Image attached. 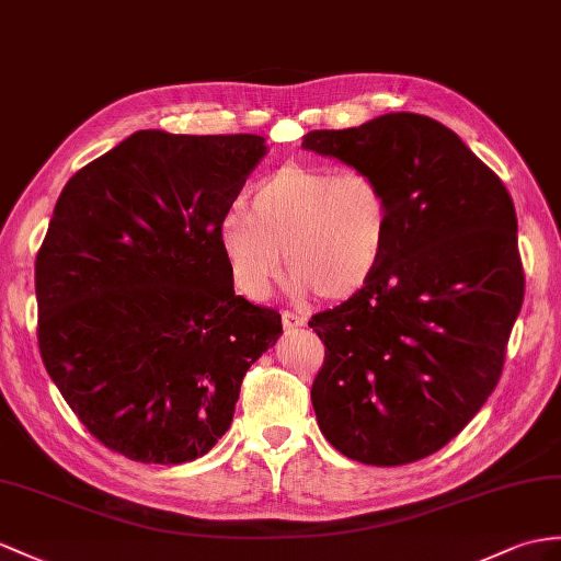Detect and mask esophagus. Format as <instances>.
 Listing matches in <instances>:
<instances>
[{
  "mask_svg": "<svg viewBox=\"0 0 561 561\" xmlns=\"http://www.w3.org/2000/svg\"><path fill=\"white\" fill-rule=\"evenodd\" d=\"M280 319H283L285 331H295V328H302L307 323L302 313H297V311H283Z\"/></svg>",
  "mask_w": 561,
  "mask_h": 561,
  "instance_id": "34e87169",
  "label": "esophagus"
}]
</instances>
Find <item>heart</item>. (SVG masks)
Returning a JSON list of instances; mask_svg holds the SVG:
<instances>
[{"instance_id":"1","label":"heart","mask_w":561,"mask_h":561,"mask_svg":"<svg viewBox=\"0 0 561 561\" xmlns=\"http://www.w3.org/2000/svg\"><path fill=\"white\" fill-rule=\"evenodd\" d=\"M390 199L374 173L325 163H283L259 181L242 209L218 224L230 280L262 302L280 278L283 254L297 295H357L383 264Z\"/></svg>"}]
</instances>
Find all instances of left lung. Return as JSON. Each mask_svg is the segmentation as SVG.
Returning <instances> with one entry per match:
<instances>
[{"instance_id":"left-lung-1","label":"left lung","mask_w":561,"mask_h":561,"mask_svg":"<svg viewBox=\"0 0 561 561\" xmlns=\"http://www.w3.org/2000/svg\"><path fill=\"white\" fill-rule=\"evenodd\" d=\"M302 147L374 173L392 214L376 276L309 321L325 345L319 428L350 459L412 463L453 440L500 380L524 302L514 202L455 130L421 114L311 130Z\"/></svg>"}]
</instances>
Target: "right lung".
Instances as JSON below:
<instances>
[{"instance_id": "add662e5", "label": "right lung", "mask_w": 561, "mask_h": 561, "mask_svg": "<svg viewBox=\"0 0 561 561\" xmlns=\"http://www.w3.org/2000/svg\"><path fill=\"white\" fill-rule=\"evenodd\" d=\"M262 135L138 130L61 190L35 262L49 378L104 447L142 463L204 457L242 378L283 333L236 295L218 224Z\"/></svg>"}]
</instances>
